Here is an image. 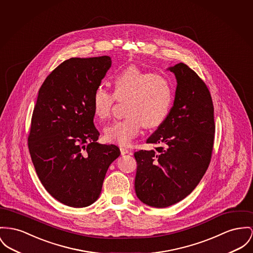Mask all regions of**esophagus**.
I'll return each mask as SVG.
<instances>
[{
    "label": "esophagus",
    "mask_w": 253,
    "mask_h": 253,
    "mask_svg": "<svg viewBox=\"0 0 253 253\" xmlns=\"http://www.w3.org/2000/svg\"><path fill=\"white\" fill-rule=\"evenodd\" d=\"M120 150H121V153H122V155H124V154H127V153H130V151H129L128 149H126V148H121Z\"/></svg>",
    "instance_id": "obj_1"
}]
</instances>
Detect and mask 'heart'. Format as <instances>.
I'll list each match as a JSON object with an SVG mask.
<instances>
[{"label": "heart", "mask_w": 253, "mask_h": 253, "mask_svg": "<svg viewBox=\"0 0 253 253\" xmlns=\"http://www.w3.org/2000/svg\"><path fill=\"white\" fill-rule=\"evenodd\" d=\"M114 92L98 85L92 95V109L98 118H108L115 100L126 101V116L104 128L109 143L128 146L145 125L148 128L161 126L169 116L173 87L168 77L129 66L113 78Z\"/></svg>", "instance_id": "heart-1"}]
</instances>
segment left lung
<instances>
[{
	"instance_id": "1",
	"label": "left lung",
	"mask_w": 253,
	"mask_h": 253,
	"mask_svg": "<svg viewBox=\"0 0 253 253\" xmlns=\"http://www.w3.org/2000/svg\"><path fill=\"white\" fill-rule=\"evenodd\" d=\"M168 70L177 84L168 117L147 140L157 147L134 153L136 195L156 208L182 201L200 183L211 160L215 133L213 101L204 82L184 63Z\"/></svg>"
}]
</instances>
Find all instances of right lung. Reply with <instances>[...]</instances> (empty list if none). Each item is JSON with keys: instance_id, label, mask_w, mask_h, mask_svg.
Here are the masks:
<instances>
[{"instance_id": "obj_1", "label": "right lung", "mask_w": 253, "mask_h": 253, "mask_svg": "<svg viewBox=\"0 0 253 253\" xmlns=\"http://www.w3.org/2000/svg\"><path fill=\"white\" fill-rule=\"evenodd\" d=\"M111 58L72 57L39 89L28 137L36 173L48 193L76 208L96 202L105 173L118 158L115 145H101L94 126L92 95Z\"/></svg>"}]
</instances>
